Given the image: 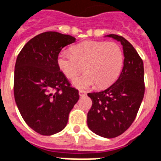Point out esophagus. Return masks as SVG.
I'll use <instances>...</instances> for the list:
<instances>
[{"mask_svg":"<svg viewBox=\"0 0 161 161\" xmlns=\"http://www.w3.org/2000/svg\"><path fill=\"white\" fill-rule=\"evenodd\" d=\"M79 95L80 97H84L86 95V92L85 91H82V90H80L79 91Z\"/></svg>","mask_w":161,"mask_h":161,"instance_id":"esophagus-1","label":"esophagus"}]
</instances>
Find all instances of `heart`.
Wrapping results in <instances>:
<instances>
[{"label":"heart","instance_id":"b5f03b06","mask_svg":"<svg viewBox=\"0 0 161 161\" xmlns=\"http://www.w3.org/2000/svg\"><path fill=\"white\" fill-rule=\"evenodd\" d=\"M71 52H61L57 64L68 79H74L84 66L86 73L73 80V86L86 89L97 84L98 88L109 86L121 72L124 54L121 47L114 42L87 41L75 45Z\"/></svg>","mask_w":161,"mask_h":161}]
</instances>
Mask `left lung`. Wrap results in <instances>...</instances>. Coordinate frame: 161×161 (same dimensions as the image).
Segmentation results:
<instances>
[{"label":"left lung","instance_id":"left-lung-1","mask_svg":"<svg viewBox=\"0 0 161 161\" xmlns=\"http://www.w3.org/2000/svg\"><path fill=\"white\" fill-rule=\"evenodd\" d=\"M106 36L121 43L124 65L113 85L87 94L92 101L87 125L97 135L113 138L125 132L136 118L144 95V69L142 58L130 42L117 35Z\"/></svg>","mask_w":161,"mask_h":161}]
</instances>
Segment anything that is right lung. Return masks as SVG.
<instances>
[{
    "instance_id": "obj_1",
    "label": "right lung",
    "mask_w": 161,
    "mask_h": 161,
    "mask_svg": "<svg viewBox=\"0 0 161 161\" xmlns=\"http://www.w3.org/2000/svg\"><path fill=\"white\" fill-rule=\"evenodd\" d=\"M75 38L55 31L35 36L17 58L14 97L23 119L37 133L50 136L64 129L69 114L79 100L57 64L63 48Z\"/></svg>"
}]
</instances>
